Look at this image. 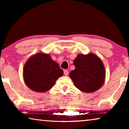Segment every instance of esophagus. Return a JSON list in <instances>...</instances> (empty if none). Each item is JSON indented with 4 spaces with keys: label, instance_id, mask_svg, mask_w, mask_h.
Returning <instances> with one entry per match:
<instances>
[{
    "label": "esophagus",
    "instance_id": "34e87169",
    "mask_svg": "<svg viewBox=\"0 0 129 129\" xmlns=\"http://www.w3.org/2000/svg\"><path fill=\"white\" fill-rule=\"evenodd\" d=\"M64 75L65 76H68V75H69V72H68V70H64Z\"/></svg>",
    "mask_w": 129,
    "mask_h": 129
}]
</instances>
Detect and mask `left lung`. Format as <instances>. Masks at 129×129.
<instances>
[{"label": "left lung", "instance_id": "obj_1", "mask_svg": "<svg viewBox=\"0 0 129 129\" xmlns=\"http://www.w3.org/2000/svg\"><path fill=\"white\" fill-rule=\"evenodd\" d=\"M75 69L69 76L76 87L81 91L91 93L98 90L103 85L105 79V69L99 58L94 54H79L74 60Z\"/></svg>", "mask_w": 129, "mask_h": 129}]
</instances>
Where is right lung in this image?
<instances>
[{
	"label": "right lung",
	"mask_w": 129,
	"mask_h": 129,
	"mask_svg": "<svg viewBox=\"0 0 129 129\" xmlns=\"http://www.w3.org/2000/svg\"><path fill=\"white\" fill-rule=\"evenodd\" d=\"M63 74V70L49 54L41 53L30 58L23 69L26 84L38 92H45L50 90Z\"/></svg>",
	"instance_id": "add662e5"
}]
</instances>
